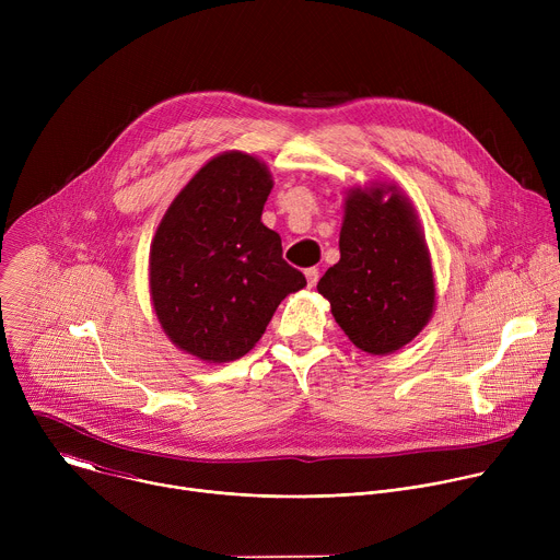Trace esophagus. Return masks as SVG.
I'll return each instance as SVG.
<instances>
[{
	"label": "esophagus",
	"mask_w": 560,
	"mask_h": 560,
	"mask_svg": "<svg viewBox=\"0 0 560 560\" xmlns=\"http://www.w3.org/2000/svg\"><path fill=\"white\" fill-rule=\"evenodd\" d=\"M305 279H307V285L314 288L316 281H318V268H307L305 270Z\"/></svg>",
	"instance_id": "34e87169"
}]
</instances>
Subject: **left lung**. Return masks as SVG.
I'll list each match as a JSON object with an SVG mask.
<instances>
[{"label": "left lung", "instance_id": "1", "mask_svg": "<svg viewBox=\"0 0 560 560\" xmlns=\"http://www.w3.org/2000/svg\"><path fill=\"white\" fill-rule=\"evenodd\" d=\"M339 250V264L316 290L330 301L348 339L370 354L410 343L434 310L432 264L412 206L394 188L354 190L346 201Z\"/></svg>", "mask_w": 560, "mask_h": 560}]
</instances>
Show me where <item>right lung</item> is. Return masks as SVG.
Masks as SVG:
<instances>
[{"instance_id": "1", "label": "right lung", "mask_w": 560, "mask_h": 560, "mask_svg": "<svg viewBox=\"0 0 560 560\" xmlns=\"http://www.w3.org/2000/svg\"><path fill=\"white\" fill-rule=\"evenodd\" d=\"M272 179L259 159L219 154L177 195L150 248V294L175 346L212 363L244 357L279 303L305 285L261 223Z\"/></svg>"}]
</instances>
